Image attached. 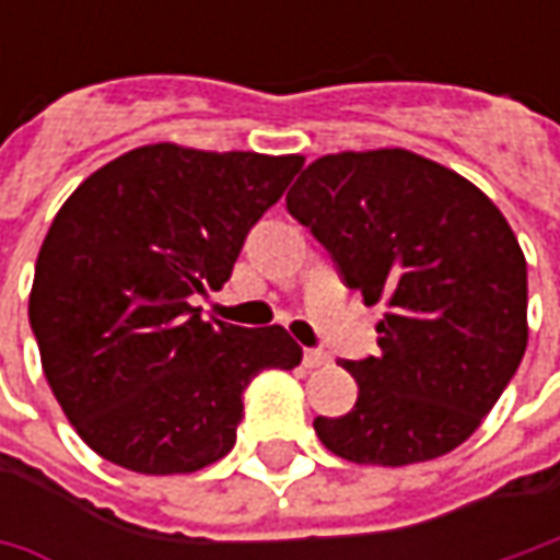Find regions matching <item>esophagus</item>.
Returning <instances> with one entry per match:
<instances>
[{
	"instance_id": "1",
	"label": "esophagus",
	"mask_w": 560,
	"mask_h": 560,
	"mask_svg": "<svg viewBox=\"0 0 560 560\" xmlns=\"http://www.w3.org/2000/svg\"><path fill=\"white\" fill-rule=\"evenodd\" d=\"M302 364H305V368H324V364H330V355H327V352H320V349H305Z\"/></svg>"
}]
</instances>
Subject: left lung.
Instances as JSON below:
<instances>
[{
    "label": "left lung",
    "instance_id": "left-lung-1",
    "mask_svg": "<svg viewBox=\"0 0 560 560\" xmlns=\"http://www.w3.org/2000/svg\"><path fill=\"white\" fill-rule=\"evenodd\" d=\"M287 208L364 305H386L380 355L342 361L355 408L314 420L320 442L383 467L458 448L527 349V261L502 211L462 174L405 149L324 155Z\"/></svg>",
    "mask_w": 560,
    "mask_h": 560
}]
</instances>
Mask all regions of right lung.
<instances>
[{"instance_id": "obj_1", "label": "right lung", "mask_w": 560, "mask_h": 560, "mask_svg": "<svg viewBox=\"0 0 560 560\" xmlns=\"http://www.w3.org/2000/svg\"><path fill=\"white\" fill-rule=\"evenodd\" d=\"M302 162L155 142L98 167L55 214L31 327L61 411L105 462L155 477L214 464L248 383L302 361L283 327L208 324L192 308L230 280Z\"/></svg>"}]
</instances>
